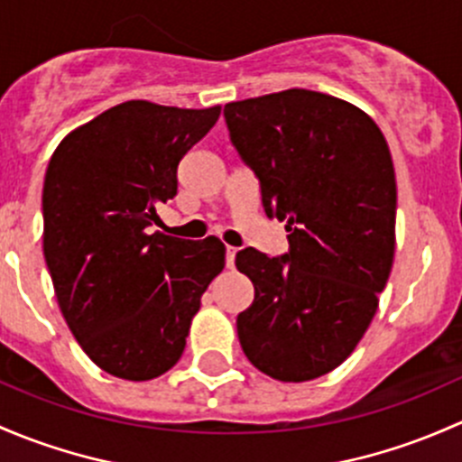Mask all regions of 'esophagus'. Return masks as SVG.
<instances>
[{
  "mask_svg": "<svg viewBox=\"0 0 462 462\" xmlns=\"http://www.w3.org/2000/svg\"><path fill=\"white\" fill-rule=\"evenodd\" d=\"M225 260H226V266H233V263H236V254H237V249L236 246H226V251H225Z\"/></svg>",
  "mask_w": 462,
  "mask_h": 462,
  "instance_id": "obj_1",
  "label": "esophagus"
}]
</instances>
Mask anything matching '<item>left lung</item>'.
Masks as SVG:
<instances>
[{"instance_id": "8db88e82", "label": "left lung", "mask_w": 462, "mask_h": 462, "mask_svg": "<svg viewBox=\"0 0 462 462\" xmlns=\"http://www.w3.org/2000/svg\"><path fill=\"white\" fill-rule=\"evenodd\" d=\"M229 140L260 182L289 251H237L255 298L237 316L254 367L282 383L336 369L367 331L393 263L396 175L384 135L354 104L291 88L225 106Z\"/></svg>"}]
</instances>
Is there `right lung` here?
Returning a JSON list of instances; mask_svg holds the SVG:
<instances>
[{
	"label": "right lung",
	"instance_id": "1",
	"mask_svg": "<svg viewBox=\"0 0 462 462\" xmlns=\"http://www.w3.org/2000/svg\"><path fill=\"white\" fill-rule=\"evenodd\" d=\"M220 106L131 99L60 142L42 193L44 258L61 316L106 374L151 380L182 356L208 282L225 269L217 237L153 231L178 193V164Z\"/></svg>",
	"mask_w": 462,
	"mask_h": 462
}]
</instances>
